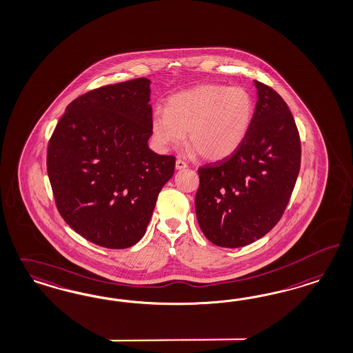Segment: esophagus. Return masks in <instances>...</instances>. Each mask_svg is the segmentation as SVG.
Masks as SVG:
<instances>
[{"instance_id": "esophagus-1", "label": "esophagus", "mask_w": 353, "mask_h": 353, "mask_svg": "<svg viewBox=\"0 0 353 353\" xmlns=\"http://www.w3.org/2000/svg\"><path fill=\"white\" fill-rule=\"evenodd\" d=\"M188 167V164L183 161V159H177L176 160V168L177 170H183V168H186Z\"/></svg>"}]
</instances>
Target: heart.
I'll return each instance as SVG.
<instances>
[{
	"label": "heart",
	"mask_w": 353,
	"mask_h": 353,
	"mask_svg": "<svg viewBox=\"0 0 353 353\" xmlns=\"http://www.w3.org/2000/svg\"><path fill=\"white\" fill-rule=\"evenodd\" d=\"M254 114V100L240 85H202L170 97L155 112L151 130L165 151L188 141L207 160H220L241 146Z\"/></svg>",
	"instance_id": "1"
}]
</instances>
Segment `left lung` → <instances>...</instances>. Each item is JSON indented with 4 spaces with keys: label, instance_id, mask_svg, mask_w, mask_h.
I'll use <instances>...</instances> for the list:
<instances>
[{
    "label": "left lung",
    "instance_id": "left-lung-1",
    "mask_svg": "<svg viewBox=\"0 0 353 353\" xmlns=\"http://www.w3.org/2000/svg\"><path fill=\"white\" fill-rule=\"evenodd\" d=\"M252 125L232 155L198 168L196 219L211 243L240 248L271 231L290 202L301 164V142L287 103L256 81Z\"/></svg>",
    "mask_w": 353,
    "mask_h": 353
}]
</instances>
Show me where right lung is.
<instances>
[{
	"label": "right lung",
	"instance_id": "add662e5",
	"mask_svg": "<svg viewBox=\"0 0 353 353\" xmlns=\"http://www.w3.org/2000/svg\"><path fill=\"white\" fill-rule=\"evenodd\" d=\"M150 81L94 88L66 107L49 139L47 170L57 210L85 240L125 249L146 233L176 158L148 148Z\"/></svg>",
	"mask_w": 353,
	"mask_h": 353
}]
</instances>
